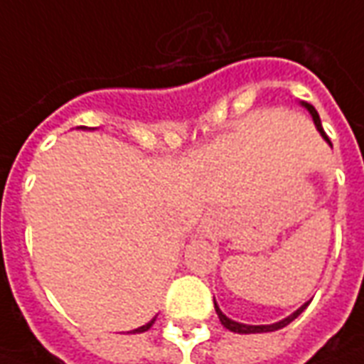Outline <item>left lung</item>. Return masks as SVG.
<instances>
[{
	"instance_id": "8db88e82",
	"label": "left lung",
	"mask_w": 364,
	"mask_h": 364,
	"mask_svg": "<svg viewBox=\"0 0 364 364\" xmlns=\"http://www.w3.org/2000/svg\"><path fill=\"white\" fill-rule=\"evenodd\" d=\"M301 107H305L307 110H309V114L313 116V122H315V126H317L318 133H321L324 141H326V143L332 146L328 135L324 133L323 126H321V118H318V112L315 110V107H313V105H309V102H301ZM213 305H215V313H218L219 321H221V324H223L227 330H231V332H237V334H259V332H274V330L284 328L287 324L292 323L294 318H298L299 315H301V311H304L305 307L309 305V301L301 305L298 311H294L292 315H288L287 318H282V321H279V323H273V324H242V323H237V321H232V318H229L227 315H223V311L219 309V305L215 304V299H213Z\"/></svg>"
}]
</instances>
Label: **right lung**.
I'll list each match as a JSON object with an SVG mask.
<instances>
[{
  "label": "right lung",
  "instance_id": "1",
  "mask_svg": "<svg viewBox=\"0 0 364 364\" xmlns=\"http://www.w3.org/2000/svg\"><path fill=\"white\" fill-rule=\"evenodd\" d=\"M154 321H156V318H152V321H149V323L143 324V326H139V328L132 330V332H133V334H137V332H145V330H149L152 326V324H154Z\"/></svg>",
  "mask_w": 364,
  "mask_h": 364
}]
</instances>
